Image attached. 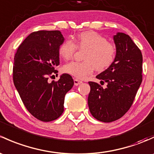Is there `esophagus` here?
I'll list each match as a JSON object with an SVG mask.
<instances>
[{"mask_svg": "<svg viewBox=\"0 0 154 154\" xmlns=\"http://www.w3.org/2000/svg\"><path fill=\"white\" fill-rule=\"evenodd\" d=\"M74 85H80V84H81L82 82L80 81V80H77V79H74Z\"/></svg>", "mask_w": 154, "mask_h": 154, "instance_id": "esophagus-1", "label": "esophagus"}]
</instances>
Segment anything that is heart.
Segmentation results:
<instances>
[{
	"mask_svg": "<svg viewBox=\"0 0 154 154\" xmlns=\"http://www.w3.org/2000/svg\"><path fill=\"white\" fill-rule=\"evenodd\" d=\"M77 48L86 50L84 62H70L63 66L64 72L78 79H85L95 69L102 72L114 63L116 54V46L108 42L100 34L87 31L79 34L74 42L66 40L59 48L60 56L68 60L72 58Z\"/></svg>",
	"mask_w": 154,
	"mask_h": 154,
	"instance_id": "heart-1",
	"label": "heart"
}]
</instances>
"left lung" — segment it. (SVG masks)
<instances>
[{
    "mask_svg": "<svg viewBox=\"0 0 154 154\" xmlns=\"http://www.w3.org/2000/svg\"><path fill=\"white\" fill-rule=\"evenodd\" d=\"M116 54L113 64L97 76L100 84L88 82V104L91 114L99 121L111 122L119 119L131 106L142 80V55L140 48L122 32L113 37Z\"/></svg>",
    "mask_w": 154,
    "mask_h": 154,
    "instance_id": "8db88e82",
    "label": "left lung"
}]
</instances>
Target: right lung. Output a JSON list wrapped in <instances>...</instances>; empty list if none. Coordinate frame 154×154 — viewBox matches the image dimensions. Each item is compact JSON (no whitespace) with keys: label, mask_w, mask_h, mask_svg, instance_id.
I'll use <instances>...</instances> for the list:
<instances>
[{"label":"right lung","mask_w":154,"mask_h":154,"mask_svg":"<svg viewBox=\"0 0 154 154\" xmlns=\"http://www.w3.org/2000/svg\"><path fill=\"white\" fill-rule=\"evenodd\" d=\"M64 40L57 30L32 32L14 58V86L29 112L43 122L60 117L64 111L65 95L74 85L68 74L60 75L57 82L48 80L58 72L55 67L60 64L59 48Z\"/></svg>","instance_id":"right-lung-1"}]
</instances>
